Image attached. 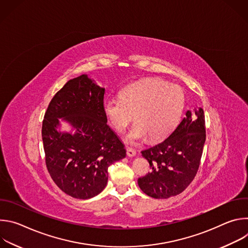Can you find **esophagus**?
Instances as JSON below:
<instances>
[{"label":"esophagus","instance_id":"obj_1","mask_svg":"<svg viewBox=\"0 0 248 248\" xmlns=\"http://www.w3.org/2000/svg\"><path fill=\"white\" fill-rule=\"evenodd\" d=\"M126 155L128 156V157H134L135 155H136V152H135V150H133L132 148H127L126 149Z\"/></svg>","mask_w":248,"mask_h":248}]
</instances>
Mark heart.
<instances>
[{"label":"heart","instance_id":"heart-1","mask_svg":"<svg viewBox=\"0 0 248 248\" xmlns=\"http://www.w3.org/2000/svg\"><path fill=\"white\" fill-rule=\"evenodd\" d=\"M185 108L184 91L175 85L157 78L139 80L125 86L121 96L104 102V112L118 132L135 124L126 136L136 143L147 136L159 140L168 136L178 125Z\"/></svg>","mask_w":248,"mask_h":248}]
</instances>
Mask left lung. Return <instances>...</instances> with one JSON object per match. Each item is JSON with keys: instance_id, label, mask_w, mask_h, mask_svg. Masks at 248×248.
<instances>
[{"instance_id": "8db88e82", "label": "left lung", "mask_w": 248, "mask_h": 248, "mask_svg": "<svg viewBox=\"0 0 248 248\" xmlns=\"http://www.w3.org/2000/svg\"><path fill=\"white\" fill-rule=\"evenodd\" d=\"M205 139L203 109L187 111L169 137L141 151L152 169L138 179L141 190L156 199H166L183 192L196 175Z\"/></svg>"}]
</instances>
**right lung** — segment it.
<instances>
[{
  "label": "right lung",
  "mask_w": 248,
  "mask_h": 248,
  "mask_svg": "<svg viewBox=\"0 0 248 248\" xmlns=\"http://www.w3.org/2000/svg\"><path fill=\"white\" fill-rule=\"evenodd\" d=\"M105 88L87 75L68 80L51 100L42 124L46 166L67 195L88 199L107 186L108 168L125 157L124 145L107 124ZM75 133L57 129L59 119Z\"/></svg>",
  "instance_id": "1"
}]
</instances>
